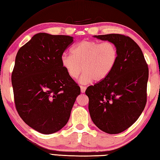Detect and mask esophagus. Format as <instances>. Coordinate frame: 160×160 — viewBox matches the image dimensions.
Returning <instances> with one entry per match:
<instances>
[{
    "label": "esophagus",
    "instance_id": "obj_1",
    "mask_svg": "<svg viewBox=\"0 0 160 160\" xmlns=\"http://www.w3.org/2000/svg\"><path fill=\"white\" fill-rule=\"evenodd\" d=\"M80 90H81V92H82V93H83V92H85V90H86V87L81 85V86H80Z\"/></svg>",
    "mask_w": 160,
    "mask_h": 160
}]
</instances>
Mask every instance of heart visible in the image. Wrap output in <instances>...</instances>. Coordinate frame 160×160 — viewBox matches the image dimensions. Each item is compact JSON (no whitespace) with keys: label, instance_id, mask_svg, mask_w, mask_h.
I'll return each instance as SVG.
<instances>
[{"label":"heart","instance_id":"1","mask_svg":"<svg viewBox=\"0 0 160 160\" xmlns=\"http://www.w3.org/2000/svg\"><path fill=\"white\" fill-rule=\"evenodd\" d=\"M118 59V50L113 42L83 40L72 47L71 54H62L61 63L73 80L77 79L83 70L80 82L87 84L93 80H106L115 68Z\"/></svg>","mask_w":160,"mask_h":160}]
</instances>
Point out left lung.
Instances as JSON below:
<instances>
[{
    "mask_svg": "<svg viewBox=\"0 0 160 160\" xmlns=\"http://www.w3.org/2000/svg\"><path fill=\"white\" fill-rule=\"evenodd\" d=\"M95 37L115 44L118 59L106 80L85 90L90 115L101 131L119 133L136 122L146 106L148 65L141 48L128 36L111 34Z\"/></svg>",
    "mask_w": 160,
    "mask_h": 160,
    "instance_id": "8db88e82",
    "label": "left lung"
}]
</instances>
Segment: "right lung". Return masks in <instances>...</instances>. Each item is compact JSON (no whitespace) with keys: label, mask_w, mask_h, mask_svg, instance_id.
<instances>
[{"label":"right lung","mask_w":160,"mask_h":160,"mask_svg":"<svg viewBox=\"0 0 160 160\" xmlns=\"http://www.w3.org/2000/svg\"><path fill=\"white\" fill-rule=\"evenodd\" d=\"M73 37L35 34L16 54L11 75L16 111L30 127L44 134L66 125L80 88L62 65Z\"/></svg>","instance_id":"add662e5"}]
</instances>
